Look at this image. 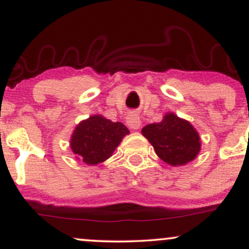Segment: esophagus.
<instances>
[{
    "label": "esophagus",
    "instance_id": "1",
    "mask_svg": "<svg viewBox=\"0 0 249 249\" xmlns=\"http://www.w3.org/2000/svg\"><path fill=\"white\" fill-rule=\"evenodd\" d=\"M126 124H127V126L130 128H132V130H139L142 126L141 118H139V116L137 115L136 112L128 113L126 117Z\"/></svg>",
    "mask_w": 249,
    "mask_h": 249
}]
</instances>
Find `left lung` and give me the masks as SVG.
I'll use <instances>...</instances> for the list:
<instances>
[{
    "label": "left lung",
    "instance_id": "left-lung-1",
    "mask_svg": "<svg viewBox=\"0 0 249 249\" xmlns=\"http://www.w3.org/2000/svg\"><path fill=\"white\" fill-rule=\"evenodd\" d=\"M142 133L157 156L171 166H182L194 160L201 148L198 131L172 112H167L161 122L142 127Z\"/></svg>",
    "mask_w": 249,
    "mask_h": 249
}]
</instances>
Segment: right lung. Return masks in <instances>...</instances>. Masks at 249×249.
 Wrapping results in <instances>:
<instances>
[{
    "mask_svg": "<svg viewBox=\"0 0 249 249\" xmlns=\"http://www.w3.org/2000/svg\"><path fill=\"white\" fill-rule=\"evenodd\" d=\"M128 133L130 131L123 123H113L101 115H93L75 127L70 147L77 160L98 165L112 156Z\"/></svg>",
    "mask_w": 249,
    "mask_h": 249,
    "instance_id": "add662e5",
    "label": "right lung"
}]
</instances>
